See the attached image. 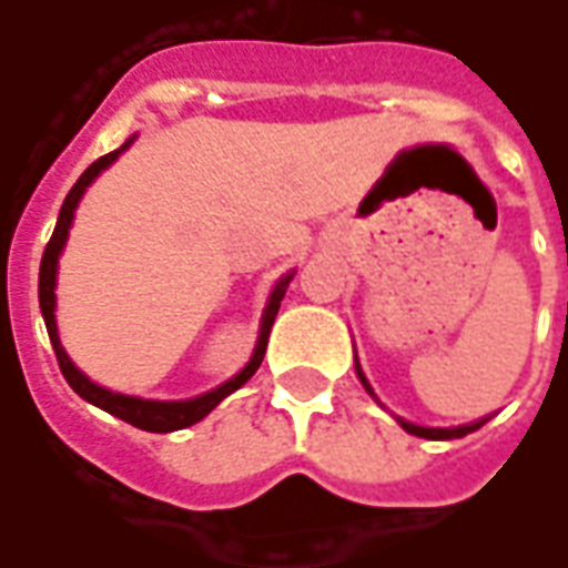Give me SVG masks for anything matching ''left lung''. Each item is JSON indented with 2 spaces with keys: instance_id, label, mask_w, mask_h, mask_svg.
Wrapping results in <instances>:
<instances>
[{
  "instance_id": "1",
  "label": "left lung",
  "mask_w": 568,
  "mask_h": 568,
  "mask_svg": "<svg viewBox=\"0 0 568 568\" xmlns=\"http://www.w3.org/2000/svg\"><path fill=\"white\" fill-rule=\"evenodd\" d=\"M357 376H361V382L366 385V392L373 395V388H369V382H366L364 369H361V364H357ZM485 423V419H481ZM481 423H469V426H460V429H426V426H414V423H404L400 419V426L410 432V435H419V438H432V442H447V438H463V435H469V432L481 429Z\"/></svg>"
}]
</instances>
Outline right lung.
Returning <instances> with one entry per match:
<instances>
[{
	"mask_svg": "<svg viewBox=\"0 0 568 568\" xmlns=\"http://www.w3.org/2000/svg\"><path fill=\"white\" fill-rule=\"evenodd\" d=\"M130 145V142H126ZM121 145L118 152H108L102 154L99 161H92L90 168L83 171V176L73 183V189L68 192V199L61 204V214H58L55 223V233L49 239V245H45V252H42V264H40V311L42 320H45V329H49V338H52V348H55L58 366H61V376L68 379L77 395L83 397V400H90L95 407H102L111 416H118L123 423H130V426H136V429L145 432H176V429H186L192 423H199L204 416L211 414L214 407H217L220 400L226 395H233L235 388H242L245 382L252 379L254 369L261 366L264 361V351H267V338H270V326H273V320L280 314V301H283L285 288H288V280L292 276H285L280 280V285L273 288V295H270L267 311H264V323H261V338H257V348H254L252 361L248 366L233 376L230 382H223L220 388L214 392H207L202 397H192V400H142V397H130V395H118V392H108V388H99L95 382H90L77 366L71 364V357L64 354L61 348V342H58V329H55V267H58V254L64 248V239H68V230H71V220H73V207L80 202V195L87 192L92 180L99 176V173L105 171L108 164L118 158V154L126 149Z\"/></svg>",
	"mask_w": 568,
	"mask_h": 568,
	"instance_id": "1",
	"label": "right lung"
}]
</instances>
